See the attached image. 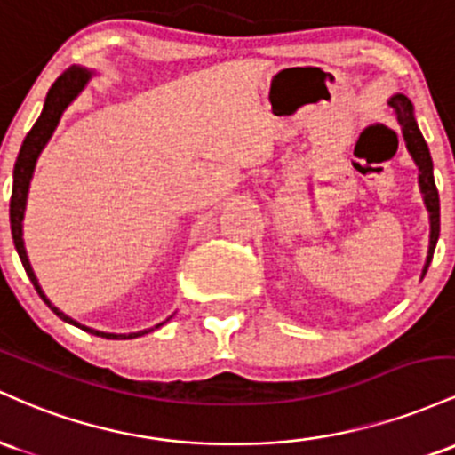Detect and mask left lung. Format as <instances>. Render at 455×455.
Wrapping results in <instances>:
<instances>
[{"label": "left lung", "instance_id": "8db88e82", "mask_svg": "<svg viewBox=\"0 0 455 455\" xmlns=\"http://www.w3.org/2000/svg\"><path fill=\"white\" fill-rule=\"evenodd\" d=\"M389 105L393 114H395L397 124H400L402 129V137H404L406 141L408 155L412 156L417 170H419V191H421L423 204H426V211L430 214V247H427V258L421 270V279H423L427 273V267H430L432 262L434 247H436L438 243V234H441V202H438V191H436V185H434V172H432L434 165H432L430 148H427L419 126H417L415 107H412V103L404 94H393L389 99Z\"/></svg>", "mask_w": 455, "mask_h": 455}]
</instances>
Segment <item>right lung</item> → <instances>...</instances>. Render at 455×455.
<instances>
[{"label": "right lung", "mask_w": 455, "mask_h": 455, "mask_svg": "<svg viewBox=\"0 0 455 455\" xmlns=\"http://www.w3.org/2000/svg\"><path fill=\"white\" fill-rule=\"evenodd\" d=\"M96 73L92 68H85V66H70V68H66L62 75L58 76V81H55L53 85H51L47 99H44V107H43V114H40L38 120H36V124L32 126V131L25 135L23 140V146L21 150H19V156H17V163H14V172H12V197H10V229H12V241H14V247H17V253L19 258H21V264L25 268V273H28L29 282L34 283L36 292L40 294V299L44 300V303L49 305V309L53 311L58 318H62L64 323L68 324H75L79 326V329L88 331V333H94L99 335V338H107V339H135V338H141V335L146 333H152L155 329H159L167 323H161L156 326H152V329H144V331H137V333H105V331H96V329H90V326L85 324H79L76 320L70 318V315H66L64 311H60L55 307L53 303L47 299V294L43 292V288H40L38 279H36L34 275V268L32 264H29V258H28V251H25V243H23V217H25V206H28V193H29V182H32V176H34V170H36V161H38L40 152L44 150V146L49 144L51 135H53V131L58 129L60 124V117L66 109H68V105L73 103L76 96L84 92L85 85H88V81L94 76Z\"/></svg>", "instance_id": "right-lung-1"}]
</instances>
